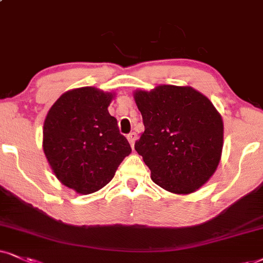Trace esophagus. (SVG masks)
<instances>
[{
    "instance_id": "esophagus-1",
    "label": "esophagus",
    "mask_w": 263,
    "mask_h": 263,
    "mask_svg": "<svg viewBox=\"0 0 263 263\" xmlns=\"http://www.w3.org/2000/svg\"><path fill=\"white\" fill-rule=\"evenodd\" d=\"M126 139H128L129 144H130L132 147H134V144H135V140H137V134L135 133H130V134L126 137Z\"/></svg>"
}]
</instances>
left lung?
<instances>
[{
  "label": "left lung",
  "mask_w": 263,
  "mask_h": 263,
  "mask_svg": "<svg viewBox=\"0 0 263 263\" xmlns=\"http://www.w3.org/2000/svg\"><path fill=\"white\" fill-rule=\"evenodd\" d=\"M145 132L135 150L151 179L170 193L187 195L213 176L222 156L223 121L205 95L191 86L135 90Z\"/></svg>",
  "instance_id": "1"
}]
</instances>
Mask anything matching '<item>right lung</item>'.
<instances>
[{"mask_svg":"<svg viewBox=\"0 0 263 263\" xmlns=\"http://www.w3.org/2000/svg\"><path fill=\"white\" fill-rule=\"evenodd\" d=\"M115 93L92 86L61 95L47 112L42 147L54 176L63 185L87 195L102 189L132 152L108 112Z\"/></svg>","mask_w":263,"mask_h":263,"instance_id":"add662e5","label":"right lung"}]
</instances>
